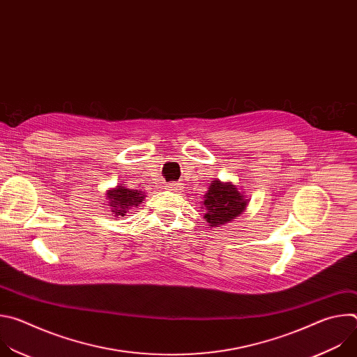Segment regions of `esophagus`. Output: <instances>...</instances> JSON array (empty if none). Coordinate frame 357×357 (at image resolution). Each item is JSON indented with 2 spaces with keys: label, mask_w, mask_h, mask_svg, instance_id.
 <instances>
[{
  "label": "esophagus",
  "mask_w": 357,
  "mask_h": 357,
  "mask_svg": "<svg viewBox=\"0 0 357 357\" xmlns=\"http://www.w3.org/2000/svg\"><path fill=\"white\" fill-rule=\"evenodd\" d=\"M169 188H171V190H178V189L181 188V185H178V183H169Z\"/></svg>",
  "instance_id": "obj_1"
}]
</instances>
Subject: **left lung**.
Returning a JSON list of instances; mask_svg holds the SVG:
<instances>
[{
  "label": "left lung",
  "instance_id": "obj_1",
  "mask_svg": "<svg viewBox=\"0 0 357 357\" xmlns=\"http://www.w3.org/2000/svg\"><path fill=\"white\" fill-rule=\"evenodd\" d=\"M202 208L206 211L205 219L212 227L223 226L238 218L247 208V199L231 182L212 181Z\"/></svg>",
  "mask_w": 357,
  "mask_h": 357
}]
</instances>
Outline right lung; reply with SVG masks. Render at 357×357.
I'll list each match as a JSON object with an SVG mask.
<instances>
[{
	"label": "right lung",
	"instance_id": "add662e5",
	"mask_svg": "<svg viewBox=\"0 0 357 357\" xmlns=\"http://www.w3.org/2000/svg\"><path fill=\"white\" fill-rule=\"evenodd\" d=\"M144 197L145 195L141 190L128 189L124 186V183L106 192V199L109 200L107 203L112 209L110 212L114 218H121L128 213L132 208L139 205Z\"/></svg>",
	"mask_w": 357,
	"mask_h": 357
}]
</instances>
